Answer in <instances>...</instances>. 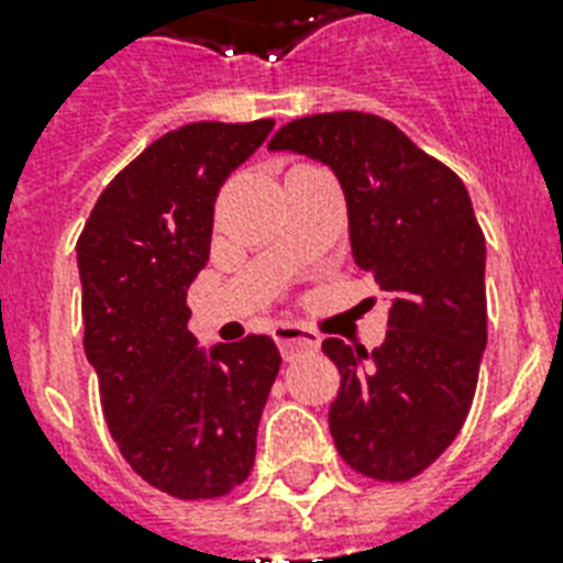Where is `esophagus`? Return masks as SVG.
<instances>
[{
  "label": "esophagus",
  "instance_id": "1",
  "mask_svg": "<svg viewBox=\"0 0 563 563\" xmlns=\"http://www.w3.org/2000/svg\"><path fill=\"white\" fill-rule=\"evenodd\" d=\"M274 342H277L286 360H295L300 353L316 351L318 344H321V335L303 324H277L274 327Z\"/></svg>",
  "mask_w": 563,
  "mask_h": 563
}]
</instances>
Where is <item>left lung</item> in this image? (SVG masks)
Masks as SVG:
<instances>
[{
	"mask_svg": "<svg viewBox=\"0 0 563 563\" xmlns=\"http://www.w3.org/2000/svg\"><path fill=\"white\" fill-rule=\"evenodd\" d=\"M268 148L335 172L353 260L388 298L379 347L321 344L342 374L330 406L335 450L362 476L411 479L459 435L488 342L485 236L471 195L400 128L360 110L295 119Z\"/></svg>",
	"mask_w": 563,
	"mask_h": 563,
	"instance_id": "1",
	"label": "left lung"
}]
</instances>
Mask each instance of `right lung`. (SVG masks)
Wrapping results in <instances>:
<instances>
[{
    "mask_svg": "<svg viewBox=\"0 0 563 563\" xmlns=\"http://www.w3.org/2000/svg\"><path fill=\"white\" fill-rule=\"evenodd\" d=\"M274 119L192 122L154 140L99 195L78 236L84 353L119 453L178 499L247 479L280 351L268 335L189 333L187 289L210 260L212 203Z\"/></svg>",
    "mask_w": 563,
    "mask_h": 563,
    "instance_id": "obj_1",
    "label": "right lung"
}]
</instances>
